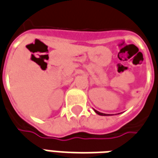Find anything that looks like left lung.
Wrapping results in <instances>:
<instances>
[{
    "mask_svg": "<svg viewBox=\"0 0 158 158\" xmlns=\"http://www.w3.org/2000/svg\"><path fill=\"white\" fill-rule=\"evenodd\" d=\"M95 112L98 114H99V115H104V116H105V115H110V114H106L100 113V112H98V111H97V110H95Z\"/></svg>",
    "mask_w": 158,
    "mask_h": 158,
    "instance_id": "1",
    "label": "left lung"
}]
</instances>
